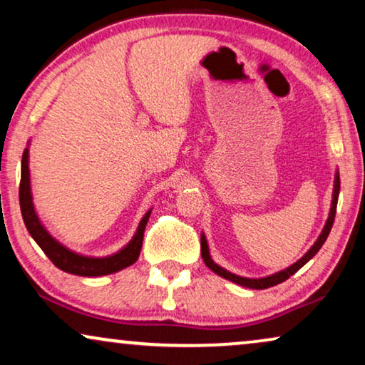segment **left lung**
Instances as JSON below:
<instances>
[{"mask_svg": "<svg viewBox=\"0 0 365 365\" xmlns=\"http://www.w3.org/2000/svg\"><path fill=\"white\" fill-rule=\"evenodd\" d=\"M339 189H341V181H339V174H336V182H334V194H332V206H331V212H329V217H327V222L326 226H324L321 236L316 242H314V246L309 249L306 252V256L299 259L296 264H292L291 267L284 269V271L277 272V274H272V276H267V277H262V279H247V277H241V276H236V274L226 271V269L219 267L216 262L212 261L211 256H209V249H207V242H206V237H201V256L204 259V262H206V266L211 269L217 274V276H221L224 279H227V281H232L239 284V286H244V287H249V289H267V287H272V286H277V284H281L286 281L292 276L294 272H297L299 269H301L304 264L311 261V259L316 256L319 252V249L322 247V244L326 242V239L329 236V232H331L332 229V224H334V217H336V209H337V197H339Z\"/></svg>", "mask_w": 365, "mask_h": 365, "instance_id": "8db88e82", "label": "left lung"}]
</instances>
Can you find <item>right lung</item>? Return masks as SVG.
Masks as SVG:
<instances>
[{
    "instance_id": "obj_1",
    "label": "right lung",
    "mask_w": 365,
    "mask_h": 365,
    "mask_svg": "<svg viewBox=\"0 0 365 365\" xmlns=\"http://www.w3.org/2000/svg\"><path fill=\"white\" fill-rule=\"evenodd\" d=\"M19 206H21L23 221L26 224V229L31 234V237L38 242V246L43 249V252L51 259V262L58 269L64 272L74 274V276L84 277H96L106 276L121 271V269L131 266L138 261L139 252L143 247L144 229H146L148 219L151 211L144 214V217L139 222L138 231L131 239V242L126 247L121 249L118 254L109 257H84L79 254H74L64 246H61L56 239L49 236V232L43 227L39 219L34 212L31 201V187H29V168H28V149H24L21 159V182H19Z\"/></svg>"
}]
</instances>
